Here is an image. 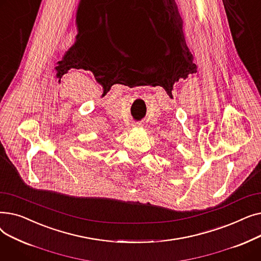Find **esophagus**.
Returning a JSON list of instances; mask_svg holds the SVG:
<instances>
[{
    "instance_id": "esophagus-1",
    "label": "esophagus",
    "mask_w": 261,
    "mask_h": 261,
    "mask_svg": "<svg viewBox=\"0 0 261 261\" xmlns=\"http://www.w3.org/2000/svg\"><path fill=\"white\" fill-rule=\"evenodd\" d=\"M144 125L142 122H134L133 123V127H135V128H141V127H143Z\"/></svg>"
}]
</instances>
